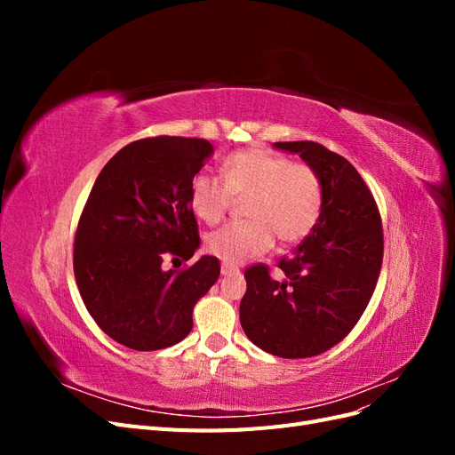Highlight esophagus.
<instances>
[{"label": "esophagus", "instance_id": "esophagus-1", "mask_svg": "<svg viewBox=\"0 0 455 455\" xmlns=\"http://www.w3.org/2000/svg\"><path fill=\"white\" fill-rule=\"evenodd\" d=\"M220 271H222V275L226 277V275H235V273H239V267H237V266H231V264H222V267H220Z\"/></svg>", "mask_w": 455, "mask_h": 455}]
</instances>
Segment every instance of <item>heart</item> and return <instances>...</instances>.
<instances>
[{
  "label": "heart",
  "mask_w": 455,
  "mask_h": 455,
  "mask_svg": "<svg viewBox=\"0 0 455 455\" xmlns=\"http://www.w3.org/2000/svg\"><path fill=\"white\" fill-rule=\"evenodd\" d=\"M222 180L197 172L189 182V206L204 224H218L233 199L244 201L249 222L228 224L206 237V251L239 266L283 244L306 239L323 212V184L306 163H291L264 148H249L222 161Z\"/></svg>",
  "instance_id": "b5f03b06"
}]
</instances>
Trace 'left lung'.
I'll return each instance as SVG.
<instances>
[{
  "label": "left lung",
  "instance_id": "obj_1",
  "mask_svg": "<svg viewBox=\"0 0 455 455\" xmlns=\"http://www.w3.org/2000/svg\"><path fill=\"white\" fill-rule=\"evenodd\" d=\"M298 154L319 174L323 212L292 256L283 258V279L266 266L244 271L241 326L266 353L306 359L324 353L359 323L374 294L383 259L378 204L353 164L316 142H275Z\"/></svg>",
  "mask_w": 455,
  "mask_h": 455
}]
</instances>
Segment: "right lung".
<instances>
[{
  "label": "right lung",
  "mask_w": 455,
  "mask_h": 455,
  "mask_svg": "<svg viewBox=\"0 0 455 455\" xmlns=\"http://www.w3.org/2000/svg\"><path fill=\"white\" fill-rule=\"evenodd\" d=\"M212 154L203 139H144L121 148L96 178L76 231L74 273L94 323L121 346L157 351L182 341L197 299L220 277L214 256L184 271L163 267L199 249L189 182Z\"/></svg>",
  "instance_id": "add662e5"
}]
</instances>
